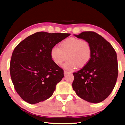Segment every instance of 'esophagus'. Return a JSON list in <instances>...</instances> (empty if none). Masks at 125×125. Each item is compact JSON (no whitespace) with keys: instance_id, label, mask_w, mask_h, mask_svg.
I'll return each mask as SVG.
<instances>
[{"instance_id":"esophagus-1","label":"esophagus","mask_w":125,"mask_h":125,"mask_svg":"<svg viewBox=\"0 0 125 125\" xmlns=\"http://www.w3.org/2000/svg\"><path fill=\"white\" fill-rule=\"evenodd\" d=\"M69 73H70V72H68L67 71H64V76H66L67 75H68Z\"/></svg>"}]
</instances>
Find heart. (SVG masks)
Listing matches in <instances>:
<instances>
[{"mask_svg":"<svg viewBox=\"0 0 125 125\" xmlns=\"http://www.w3.org/2000/svg\"><path fill=\"white\" fill-rule=\"evenodd\" d=\"M50 57L57 65H61L66 58L64 68L72 71L77 66L83 67L89 62L92 56V47L88 41L70 37L62 42L60 47L55 45L50 50Z\"/></svg>","mask_w":125,"mask_h":125,"instance_id":"obj_1","label":"heart"}]
</instances>
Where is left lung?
I'll return each mask as SVG.
<instances>
[{
  "label": "left lung",
  "instance_id": "1",
  "mask_svg": "<svg viewBox=\"0 0 125 125\" xmlns=\"http://www.w3.org/2000/svg\"><path fill=\"white\" fill-rule=\"evenodd\" d=\"M90 43L92 56L89 62L73 73V88L81 98L93 103L109 97L118 76L117 55L110 43L94 32H83L75 35Z\"/></svg>",
  "mask_w": 125,
  "mask_h": 125
}]
</instances>
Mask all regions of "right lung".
<instances>
[{"label": "right lung", "instance_id": "add662e5", "mask_svg": "<svg viewBox=\"0 0 125 125\" xmlns=\"http://www.w3.org/2000/svg\"><path fill=\"white\" fill-rule=\"evenodd\" d=\"M70 33H35L17 45L12 52L10 73L14 88L30 104L47 100L64 77V70L50 57L52 48Z\"/></svg>", "mask_w": 125, "mask_h": 125}]
</instances>
